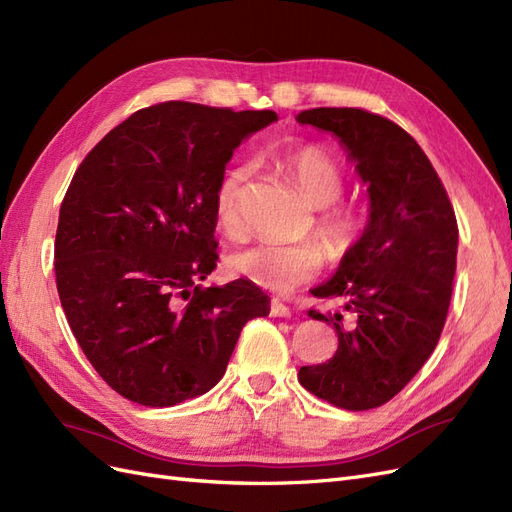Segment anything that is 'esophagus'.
<instances>
[{
	"mask_svg": "<svg viewBox=\"0 0 512 512\" xmlns=\"http://www.w3.org/2000/svg\"><path fill=\"white\" fill-rule=\"evenodd\" d=\"M273 318H290L292 316V312H290V307H286L284 303H280V301H273L271 303V312H269Z\"/></svg>",
	"mask_w": 512,
	"mask_h": 512,
	"instance_id": "1",
	"label": "esophagus"
}]
</instances>
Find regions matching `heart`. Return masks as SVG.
<instances>
[{
  "label": "heart",
  "instance_id": "obj_1",
  "mask_svg": "<svg viewBox=\"0 0 512 512\" xmlns=\"http://www.w3.org/2000/svg\"><path fill=\"white\" fill-rule=\"evenodd\" d=\"M284 166L297 181L307 203L320 209L316 218L318 237L329 245L335 256L346 254L359 237L361 222L350 209L329 207L344 194L342 170L327 153L312 145L290 149L284 156ZM247 177H250V168L245 164L232 166L222 175L215 190V220L228 237H241L243 232L241 194ZM322 267L324 252L314 241H262L230 256L232 271L273 292H290L312 282Z\"/></svg>",
  "mask_w": 512,
  "mask_h": 512
}]
</instances>
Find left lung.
Masks as SVG:
<instances>
[{"label":"left lung","mask_w":512,"mask_h":512,"mask_svg":"<svg viewBox=\"0 0 512 512\" xmlns=\"http://www.w3.org/2000/svg\"><path fill=\"white\" fill-rule=\"evenodd\" d=\"M299 123L333 132L367 183L361 239L314 297L344 299L333 324V359L299 369L309 393L344 410L393 399L425 365L444 329L457 269V220L425 151L395 121L363 108H309Z\"/></svg>","instance_id":"8db88e82"}]
</instances>
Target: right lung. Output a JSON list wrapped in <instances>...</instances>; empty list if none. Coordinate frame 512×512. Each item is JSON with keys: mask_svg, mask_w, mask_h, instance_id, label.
<instances>
[{"mask_svg": "<svg viewBox=\"0 0 512 512\" xmlns=\"http://www.w3.org/2000/svg\"><path fill=\"white\" fill-rule=\"evenodd\" d=\"M273 111L141 108L87 153L59 209L55 277L76 342L121 397L149 408L207 393L269 299L250 280L205 288L218 262L215 190Z\"/></svg>", "mask_w": 512, "mask_h": 512, "instance_id": "add662e5", "label": "right lung"}]
</instances>
